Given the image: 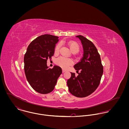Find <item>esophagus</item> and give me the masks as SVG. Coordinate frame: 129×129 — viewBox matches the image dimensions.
<instances>
[{"label":"esophagus","instance_id":"1","mask_svg":"<svg viewBox=\"0 0 129 129\" xmlns=\"http://www.w3.org/2000/svg\"><path fill=\"white\" fill-rule=\"evenodd\" d=\"M62 73H64V72H66V71L65 70H62Z\"/></svg>","mask_w":129,"mask_h":129}]
</instances>
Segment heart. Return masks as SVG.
<instances>
[{"instance_id":"heart-1","label":"heart","mask_w":129,"mask_h":129,"mask_svg":"<svg viewBox=\"0 0 129 129\" xmlns=\"http://www.w3.org/2000/svg\"><path fill=\"white\" fill-rule=\"evenodd\" d=\"M68 44L69 48H70V50L73 53H76L79 51L80 46L77 43L74 41H70L68 43ZM60 47V43H58L56 45L55 49V53H57L59 51ZM56 63L60 66L63 69H67L69 66L73 65L74 63V62L73 60L71 59V58H66L64 57L60 56L56 59Z\"/></svg>"}]
</instances>
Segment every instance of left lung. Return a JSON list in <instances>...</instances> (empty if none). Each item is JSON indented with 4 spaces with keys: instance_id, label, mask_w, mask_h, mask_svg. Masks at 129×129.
<instances>
[{
    "instance_id": "obj_1",
    "label": "left lung",
    "mask_w": 129,
    "mask_h": 129,
    "mask_svg": "<svg viewBox=\"0 0 129 129\" xmlns=\"http://www.w3.org/2000/svg\"><path fill=\"white\" fill-rule=\"evenodd\" d=\"M76 37L81 42L83 55L80 61L74 66L78 75L71 73L67 85L72 94L81 98L90 95L97 89L103 73V67L100 55L92 42L81 35Z\"/></svg>"
}]
</instances>
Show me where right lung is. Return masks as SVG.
<instances>
[{
	"instance_id": "obj_1",
	"label": "right lung",
	"mask_w": 129,
	"mask_h": 129,
	"mask_svg": "<svg viewBox=\"0 0 129 129\" xmlns=\"http://www.w3.org/2000/svg\"><path fill=\"white\" fill-rule=\"evenodd\" d=\"M58 37L49 34L39 36L28 46L24 55V71L27 81L36 91L48 94L55 88L57 78L62 73L61 69L55 66L47 67L48 59L55 53Z\"/></svg>"
}]
</instances>
